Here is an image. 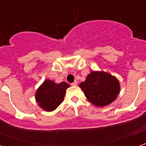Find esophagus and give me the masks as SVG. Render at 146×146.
<instances>
[{
    "mask_svg": "<svg viewBox=\"0 0 146 146\" xmlns=\"http://www.w3.org/2000/svg\"><path fill=\"white\" fill-rule=\"evenodd\" d=\"M71 85H72V86H76V85H77V81H76V80H75L74 82H73L72 84H71Z\"/></svg>",
    "mask_w": 146,
    "mask_h": 146,
    "instance_id": "1",
    "label": "esophagus"
}]
</instances>
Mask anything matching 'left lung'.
Segmentation results:
<instances>
[{"label": "left lung", "mask_w": 146, "mask_h": 146, "mask_svg": "<svg viewBox=\"0 0 146 146\" xmlns=\"http://www.w3.org/2000/svg\"><path fill=\"white\" fill-rule=\"evenodd\" d=\"M86 98L95 106L103 107L112 103L119 93V83L115 76L102 71H92L85 81L80 84Z\"/></svg>", "instance_id": "left-lung-1"}]
</instances>
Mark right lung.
Returning a JSON list of instances; mask_svg holds the SVG:
<instances>
[{"label":"right lung","instance_id":"1","mask_svg":"<svg viewBox=\"0 0 146 146\" xmlns=\"http://www.w3.org/2000/svg\"><path fill=\"white\" fill-rule=\"evenodd\" d=\"M70 87L66 82L56 84L46 80L39 87L35 94V98L39 106L45 111H53L63 102L66 90Z\"/></svg>","mask_w":146,"mask_h":146}]
</instances>
